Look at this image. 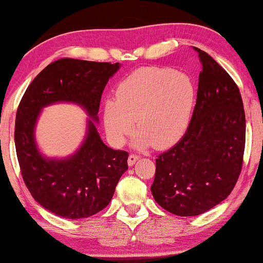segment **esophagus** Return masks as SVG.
Returning a JSON list of instances; mask_svg holds the SVG:
<instances>
[{
	"label": "esophagus",
	"mask_w": 263,
	"mask_h": 263,
	"mask_svg": "<svg viewBox=\"0 0 263 263\" xmlns=\"http://www.w3.org/2000/svg\"><path fill=\"white\" fill-rule=\"evenodd\" d=\"M139 159H140V156H138V154H130L128 158V165L129 166H133V165H134Z\"/></svg>",
	"instance_id": "1"
}]
</instances>
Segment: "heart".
<instances>
[{"label": "heart", "mask_w": 263, "mask_h": 263, "mask_svg": "<svg viewBox=\"0 0 263 263\" xmlns=\"http://www.w3.org/2000/svg\"><path fill=\"white\" fill-rule=\"evenodd\" d=\"M196 89L188 75L167 68H142L120 82L116 100H107L103 117L107 138L122 146L134 130L136 147L166 148L184 134Z\"/></svg>", "instance_id": "1"}]
</instances>
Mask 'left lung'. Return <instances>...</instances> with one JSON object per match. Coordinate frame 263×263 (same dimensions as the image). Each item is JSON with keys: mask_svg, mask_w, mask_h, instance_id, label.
<instances>
[{"mask_svg": "<svg viewBox=\"0 0 263 263\" xmlns=\"http://www.w3.org/2000/svg\"><path fill=\"white\" fill-rule=\"evenodd\" d=\"M202 70L196 105L183 138L156 159L154 200L179 217L210 211L230 195L246 146V114L236 82L207 52L193 46Z\"/></svg>", "mask_w": 263, "mask_h": 263, "instance_id": "1", "label": "left lung"}]
</instances>
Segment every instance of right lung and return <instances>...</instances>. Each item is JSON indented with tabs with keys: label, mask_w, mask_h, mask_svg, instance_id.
<instances>
[{
	"label": "right lung",
	"mask_w": 263,
	"mask_h": 263,
	"mask_svg": "<svg viewBox=\"0 0 263 263\" xmlns=\"http://www.w3.org/2000/svg\"><path fill=\"white\" fill-rule=\"evenodd\" d=\"M120 67L57 60L34 78L17 107L14 141L21 176L33 199L59 217L75 220L104 210L128 170V152L107 147L96 128L102 93ZM62 101L78 103L91 118L81 148L64 160H53L37 149L34 129L43 107Z\"/></svg>",
	"instance_id": "add662e5"
}]
</instances>
